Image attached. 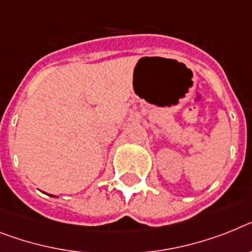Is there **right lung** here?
Listing matches in <instances>:
<instances>
[{"instance_id": "right-lung-1", "label": "right lung", "mask_w": 252, "mask_h": 252, "mask_svg": "<svg viewBox=\"0 0 252 252\" xmlns=\"http://www.w3.org/2000/svg\"><path fill=\"white\" fill-rule=\"evenodd\" d=\"M48 196H51V197H56V196H54V194H48Z\"/></svg>"}]
</instances>
